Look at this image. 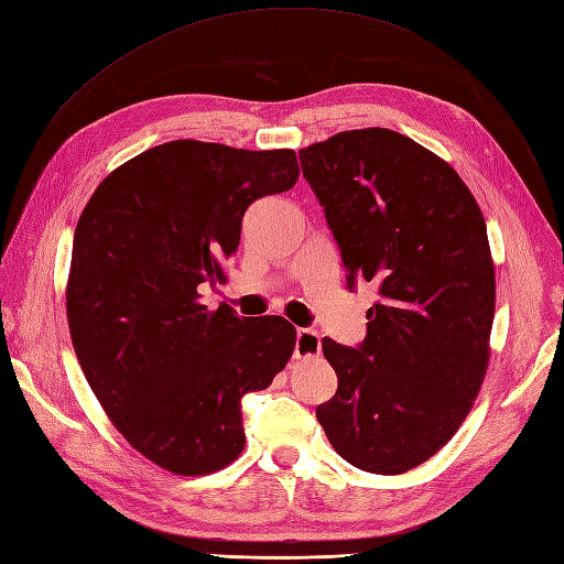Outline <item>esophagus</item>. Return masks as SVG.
Returning <instances> with one entry per match:
<instances>
[{
    "label": "esophagus",
    "mask_w": 564,
    "mask_h": 564,
    "mask_svg": "<svg viewBox=\"0 0 564 564\" xmlns=\"http://www.w3.org/2000/svg\"><path fill=\"white\" fill-rule=\"evenodd\" d=\"M322 350V338L316 330L312 328H297L295 334V357L305 359V357H316Z\"/></svg>",
    "instance_id": "34e87169"
}]
</instances>
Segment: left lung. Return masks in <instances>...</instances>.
Returning <instances> with one entry per match:
<instances>
[{
	"instance_id": "1",
	"label": "left lung",
	"mask_w": 564,
	"mask_h": 564,
	"mask_svg": "<svg viewBox=\"0 0 564 564\" xmlns=\"http://www.w3.org/2000/svg\"><path fill=\"white\" fill-rule=\"evenodd\" d=\"M348 288L379 285L357 348L324 338L338 391L316 408L334 451L371 474L422 465L455 436L486 377L496 271L457 171L388 128L300 150Z\"/></svg>"
}]
</instances>
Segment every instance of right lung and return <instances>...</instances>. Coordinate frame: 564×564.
Segmentation results:
<instances>
[{
	"label": "right lung",
	"mask_w": 564,
	"mask_h": 564,
	"mask_svg": "<svg viewBox=\"0 0 564 564\" xmlns=\"http://www.w3.org/2000/svg\"><path fill=\"white\" fill-rule=\"evenodd\" d=\"M293 150L173 140L128 159L85 205L66 316L80 369L111 424L171 474L202 476L245 447L240 400L264 391L295 350L283 316L207 310L226 283L242 216L291 191Z\"/></svg>",
	"instance_id": "obj_1"
}]
</instances>
